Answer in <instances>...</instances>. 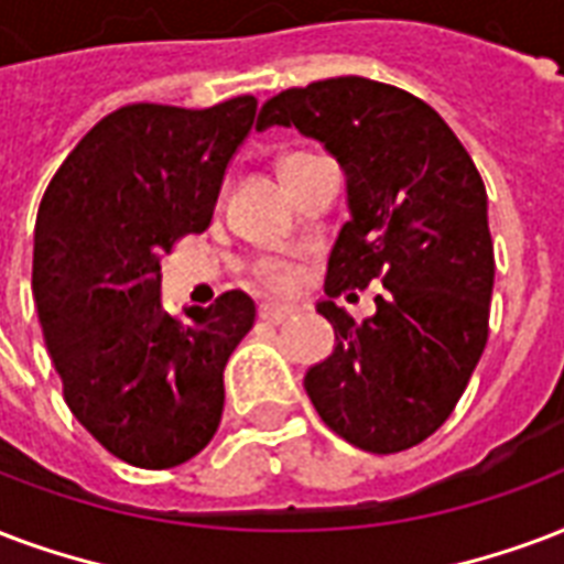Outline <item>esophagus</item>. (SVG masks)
I'll return each mask as SVG.
<instances>
[{
	"mask_svg": "<svg viewBox=\"0 0 564 564\" xmlns=\"http://www.w3.org/2000/svg\"><path fill=\"white\" fill-rule=\"evenodd\" d=\"M292 313H295V307H292V304H272V301L260 304V319L272 322V325H278V322H286Z\"/></svg>",
	"mask_w": 564,
	"mask_h": 564,
	"instance_id": "obj_1",
	"label": "esophagus"
}]
</instances>
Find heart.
I'll list each match as a JSON object with an SVG mask.
<instances>
[{"mask_svg":"<svg viewBox=\"0 0 564 564\" xmlns=\"http://www.w3.org/2000/svg\"><path fill=\"white\" fill-rule=\"evenodd\" d=\"M301 156H307V153H292V156L283 159V165H286V162H292V159H301ZM260 274H263L269 283H274V286H283V283L292 281L290 263H283V260H278V257H269V260H263V263H260Z\"/></svg>","mask_w":564,"mask_h":564,"instance_id":"heart-1","label":"heart"}]
</instances>
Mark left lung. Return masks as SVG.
<instances>
[{
	"label": "left lung",
	"mask_w": 564,
	"mask_h": 564,
	"mask_svg": "<svg viewBox=\"0 0 564 564\" xmlns=\"http://www.w3.org/2000/svg\"><path fill=\"white\" fill-rule=\"evenodd\" d=\"M295 127L346 171L351 218L330 248L316 311L337 346L307 369L322 423L358 449L423 444L453 414L488 343L494 242L470 153L414 94L364 79L311 82L265 102L257 129ZM381 280L377 316L355 323L330 297Z\"/></svg>",
	"instance_id": "1"
}]
</instances>
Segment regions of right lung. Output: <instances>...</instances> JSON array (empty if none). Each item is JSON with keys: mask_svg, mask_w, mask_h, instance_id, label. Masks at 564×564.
<instances>
[{"mask_svg": "<svg viewBox=\"0 0 564 564\" xmlns=\"http://www.w3.org/2000/svg\"><path fill=\"white\" fill-rule=\"evenodd\" d=\"M257 100L132 102L73 148L34 221L32 292L64 402L120 462L165 470L221 423L225 367L253 328L242 290L174 316L162 257L204 234Z\"/></svg>", "mask_w": 564, "mask_h": 564, "instance_id": "right-lung-1", "label": "right lung"}]
</instances>
